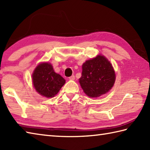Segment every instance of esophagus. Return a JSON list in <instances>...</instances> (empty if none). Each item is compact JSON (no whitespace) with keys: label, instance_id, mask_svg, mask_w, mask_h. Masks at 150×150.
Listing matches in <instances>:
<instances>
[{"label":"esophagus","instance_id":"1","mask_svg":"<svg viewBox=\"0 0 150 150\" xmlns=\"http://www.w3.org/2000/svg\"><path fill=\"white\" fill-rule=\"evenodd\" d=\"M69 80H75V76H74V75H72V76H70V77H69Z\"/></svg>","mask_w":150,"mask_h":150}]
</instances>
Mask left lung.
<instances>
[{"label":"left lung","instance_id":"8db88e82","mask_svg":"<svg viewBox=\"0 0 150 150\" xmlns=\"http://www.w3.org/2000/svg\"><path fill=\"white\" fill-rule=\"evenodd\" d=\"M115 80V74L112 64L104 56L98 55L83 64L79 82L87 96L95 98L108 93Z\"/></svg>","mask_w":150,"mask_h":150}]
</instances>
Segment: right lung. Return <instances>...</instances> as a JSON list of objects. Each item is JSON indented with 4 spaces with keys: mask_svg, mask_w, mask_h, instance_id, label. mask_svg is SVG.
<instances>
[{
    "mask_svg": "<svg viewBox=\"0 0 150 150\" xmlns=\"http://www.w3.org/2000/svg\"><path fill=\"white\" fill-rule=\"evenodd\" d=\"M32 78L36 91L47 98L57 95L65 83V80L55 72L52 65L49 63L39 64L34 70Z\"/></svg>",
    "mask_w": 150,
    "mask_h": 150,
    "instance_id": "obj_1",
    "label": "right lung"
}]
</instances>
